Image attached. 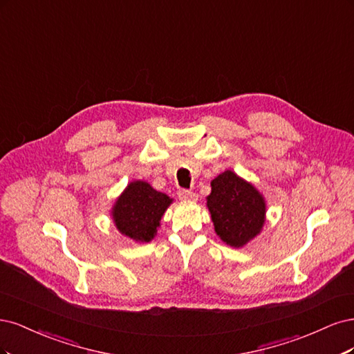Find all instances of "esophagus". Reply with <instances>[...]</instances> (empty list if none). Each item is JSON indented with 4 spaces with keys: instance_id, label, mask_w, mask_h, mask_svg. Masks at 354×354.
<instances>
[{
    "instance_id": "34e87169",
    "label": "esophagus",
    "mask_w": 354,
    "mask_h": 354,
    "mask_svg": "<svg viewBox=\"0 0 354 354\" xmlns=\"http://www.w3.org/2000/svg\"><path fill=\"white\" fill-rule=\"evenodd\" d=\"M178 197H179V200H182V201H197V198H198V196H197L196 192L187 191V189H180V191L178 192Z\"/></svg>"
}]
</instances>
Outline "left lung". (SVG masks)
Segmentation results:
<instances>
[{"mask_svg":"<svg viewBox=\"0 0 354 354\" xmlns=\"http://www.w3.org/2000/svg\"><path fill=\"white\" fill-rule=\"evenodd\" d=\"M207 209L222 241L241 248L254 239L266 222V200L252 182L225 170L212 182Z\"/></svg>","mask_w":354,"mask_h":354,"instance_id":"1","label":"left lung"}]
</instances>
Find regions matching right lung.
<instances>
[{
	"label": "right lung",
	"mask_w": 354,
	"mask_h": 354,
	"mask_svg": "<svg viewBox=\"0 0 354 354\" xmlns=\"http://www.w3.org/2000/svg\"><path fill=\"white\" fill-rule=\"evenodd\" d=\"M174 198L154 189L147 180L135 179L113 204L110 216L118 231L135 243H150Z\"/></svg>",
	"instance_id": "right-lung-1"
}]
</instances>
